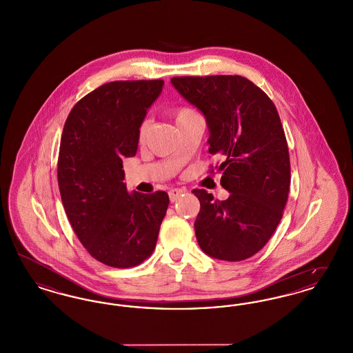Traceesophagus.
Listing matches in <instances>:
<instances>
[{
    "label": "esophagus",
    "mask_w": 353,
    "mask_h": 353,
    "mask_svg": "<svg viewBox=\"0 0 353 353\" xmlns=\"http://www.w3.org/2000/svg\"><path fill=\"white\" fill-rule=\"evenodd\" d=\"M184 192L185 189H183V188H173V189H170L168 193L169 200L172 202L176 201Z\"/></svg>",
    "instance_id": "obj_1"
}]
</instances>
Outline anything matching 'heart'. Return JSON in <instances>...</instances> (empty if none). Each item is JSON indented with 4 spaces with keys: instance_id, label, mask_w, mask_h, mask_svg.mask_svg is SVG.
Instances as JSON below:
<instances>
[{
    "instance_id": "heart-1",
    "label": "heart",
    "mask_w": 353,
    "mask_h": 353,
    "mask_svg": "<svg viewBox=\"0 0 353 353\" xmlns=\"http://www.w3.org/2000/svg\"><path fill=\"white\" fill-rule=\"evenodd\" d=\"M172 115L176 119L177 125H180V124H183L186 120H189V119L193 118L194 115H197V112H196L193 108H190V107L180 105V107H176V108L172 111ZM148 131H150V121H148V120H144V121L140 124V127H139V134H137V136H139V140H140V141H144V140H145V137H147V134H148Z\"/></svg>"
}]
</instances>
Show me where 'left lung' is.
I'll use <instances>...</instances> for the list:
<instances>
[{"instance_id": "8db88e82", "label": "left lung", "mask_w": 353, "mask_h": 353, "mask_svg": "<svg viewBox=\"0 0 353 353\" xmlns=\"http://www.w3.org/2000/svg\"><path fill=\"white\" fill-rule=\"evenodd\" d=\"M170 82L205 115L209 152L222 160L216 169L230 192L219 201L205 189L192 190L201 205L194 222L199 245L221 261L248 259L269 242L288 199L290 154L276 107L241 75L174 77Z\"/></svg>"}]
</instances>
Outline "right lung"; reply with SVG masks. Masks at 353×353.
Masks as SVG:
<instances>
[{"mask_svg": "<svg viewBox=\"0 0 353 353\" xmlns=\"http://www.w3.org/2000/svg\"><path fill=\"white\" fill-rule=\"evenodd\" d=\"M164 81H117L70 111L58 154L68 221L88 254L105 266L134 268L151 256L168 193L127 192L123 159L137 151L139 127Z\"/></svg>", "mask_w": 353, "mask_h": 353, "instance_id": "1", "label": "right lung"}]
</instances>
